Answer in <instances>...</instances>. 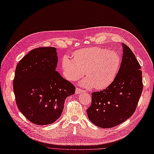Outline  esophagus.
<instances>
[{
  "label": "esophagus",
  "mask_w": 154,
  "mask_h": 154,
  "mask_svg": "<svg viewBox=\"0 0 154 154\" xmlns=\"http://www.w3.org/2000/svg\"><path fill=\"white\" fill-rule=\"evenodd\" d=\"M84 91L81 89L80 88H76V89H75V94H79V93H81L84 92Z\"/></svg>",
  "instance_id": "esophagus-1"
}]
</instances>
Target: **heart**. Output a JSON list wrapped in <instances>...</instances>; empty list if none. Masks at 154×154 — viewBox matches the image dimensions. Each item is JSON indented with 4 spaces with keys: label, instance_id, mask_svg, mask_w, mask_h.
I'll return each instance as SVG.
<instances>
[{
    "label": "heart",
    "instance_id": "obj_1",
    "mask_svg": "<svg viewBox=\"0 0 154 154\" xmlns=\"http://www.w3.org/2000/svg\"><path fill=\"white\" fill-rule=\"evenodd\" d=\"M73 60L64 56L61 68L65 77L70 81L81 78L86 71V78L81 82L86 88L104 89L115 80L121 65L120 55L115 51L93 47L79 49L73 54Z\"/></svg>",
    "mask_w": 154,
    "mask_h": 154
}]
</instances>
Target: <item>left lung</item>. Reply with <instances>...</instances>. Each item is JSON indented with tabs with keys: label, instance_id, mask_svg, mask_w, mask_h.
Masks as SVG:
<instances>
[{
	"label": "left lung",
	"instance_id": "obj_1",
	"mask_svg": "<svg viewBox=\"0 0 154 154\" xmlns=\"http://www.w3.org/2000/svg\"><path fill=\"white\" fill-rule=\"evenodd\" d=\"M115 80L106 89L91 94V105L87 110L90 121L102 128H111L124 122L135 112L143 90L139 62L127 45Z\"/></svg>",
	"mask_w": 154,
	"mask_h": 154
}]
</instances>
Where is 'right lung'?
<instances>
[{
  "instance_id": "right-lung-1",
  "label": "right lung",
  "mask_w": 154,
  "mask_h": 154,
  "mask_svg": "<svg viewBox=\"0 0 154 154\" xmlns=\"http://www.w3.org/2000/svg\"><path fill=\"white\" fill-rule=\"evenodd\" d=\"M56 49L30 51L16 66L13 88L16 105L28 121L37 125L54 122L63 110L65 99L75 87L56 71Z\"/></svg>"
}]
</instances>
